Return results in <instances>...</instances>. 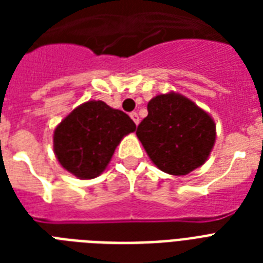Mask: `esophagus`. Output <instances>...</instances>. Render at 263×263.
<instances>
[{"label":"esophagus","instance_id":"34e87169","mask_svg":"<svg viewBox=\"0 0 263 263\" xmlns=\"http://www.w3.org/2000/svg\"><path fill=\"white\" fill-rule=\"evenodd\" d=\"M129 116H131V119L134 120V123L138 125V124H139V116H138V113H136V111H132Z\"/></svg>","mask_w":263,"mask_h":263}]
</instances>
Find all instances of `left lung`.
Instances as JSON below:
<instances>
[{"label":"left lung","instance_id":"obj_1","mask_svg":"<svg viewBox=\"0 0 263 263\" xmlns=\"http://www.w3.org/2000/svg\"><path fill=\"white\" fill-rule=\"evenodd\" d=\"M147 110L136 136L157 168L184 176L208 161L216 143V123L208 111L175 91L156 95Z\"/></svg>","mask_w":263,"mask_h":263}]
</instances>
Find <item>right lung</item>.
I'll return each instance as SVG.
<instances>
[{
  "label": "right lung",
  "instance_id": "right-lung-1",
  "mask_svg": "<svg viewBox=\"0 0 263 263\" xmlns=\"http://www.w3.org/2000/svg\"><path fill=\"white\" fill-rule=\"evenodd\" d=\"M135 129V123L124 111L103 101H87L55 127L53 148L67 172L90 180L106 169L116 147Z\"/></svg>",
  "mask_w": 263,
  "mask_h": 263
}]
</instances>
